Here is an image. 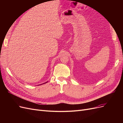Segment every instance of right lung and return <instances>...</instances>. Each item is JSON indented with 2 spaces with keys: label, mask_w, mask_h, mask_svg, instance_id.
<instances>
[{
  "label": "right lung",
  "mask_w": 123,
  "mask_h": 123,
  "mask_svg": "<svg viewBox=\"0 0 123 123\" xmlns=\"http://www.w3.org/2000/svg\"><path fill=\"white\" fill-rule=\"evenodd\" d=\"M48 82V81H47V82H46V83H43V84H46V83H47ZM43 84H42V85H43ZM41 85V84H40Z\"/></svg>",
  "instance_id": "add662e5"
}]
</instances>
